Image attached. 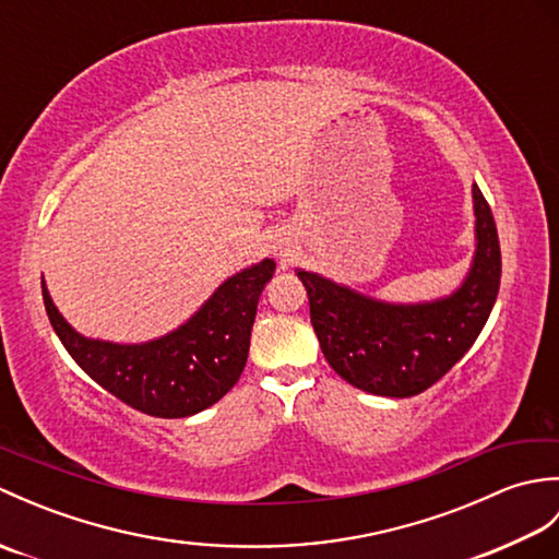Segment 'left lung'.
<instances>
[{
    "mask_svg": "<svg viewBox=\"0 0 559 559\" xmlns=\"http://www.w3.org/2000/svg\"><path fill=\"white\" fill-rule=\"evenodd\" d=\"M473 209L476 257L466 281L449 298L391 305L298 271L319 346L348 384L391 399L423 394L476 343L500 290L502 254L492 211L478 185H473Z\"/></svg>",
    "mask_w": 559,
    "mask_h": 559,
    "instance_id": "8db88e82",
    "label": "left lung"
}]
</instances>
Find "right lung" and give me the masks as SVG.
Here are the masks:
<instances>
[{"label":"right lung","mask_w":559,"mask_h":559,"mask_svg":"<svg viewBox=\"0 0 559 559\" xmlns=\"http://www.w3.org/2000/svg\"><path fill=\"white\" fill-rule=\"evenodd\" d=\"M271 259L235 273L180 329L148 343L93 341L59 314L43 281L55 334L93 382L156 418H187L221 401L240 379L259 295L273 276Z\"/></svg>","instance_id":"1"}]
</instances>
